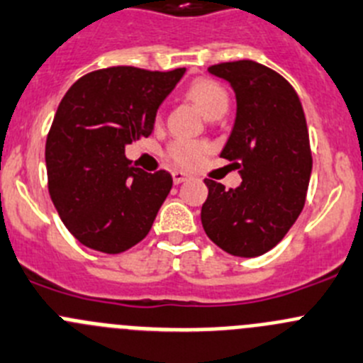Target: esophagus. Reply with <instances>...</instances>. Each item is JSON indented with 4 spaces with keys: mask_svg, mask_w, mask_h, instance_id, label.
Returning <instances> with one entry per match:
<instances>
[{
    "mask_svg": "<svg viewBox=\"0 0 363 363\" xmlns=\"http://www.w3.org/2000/svg\"><path fill=\"white\" fill-rule=\"evenodd\" d=\"M172 177H174L175 184H181V182H184L186 179H188V174H184V172L181 170H175L174 174H172Z\"/></svg>",
    "mask_w": 363,
    "mask_h": 363,
    "instance_id": "1",
    "label": "esophagus"
}]
</instances>
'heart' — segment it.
<instances>
[{
    "mask_svg": "<svg viewBox=\"0 0 363 363\" xmlns=\"http://www.w3.org/2000/svg\"><path fill=\"white\" fill-rule=\"evenodd\" d=\"M188 97L200 108L207 118L211 115L225 113L228 106V94L220 83L213 79H196L189 84ZM209 152V143L202 140L177 138L168 145L167 156L181 167H189Z\"/></svg>",
    "mask_w": 363,
    "mask_h": 363,
    "instance_id": "1",
    "label": "heart"
}]
</instances>
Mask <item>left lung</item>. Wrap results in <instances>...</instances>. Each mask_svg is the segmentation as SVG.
Instances as JSON below:
<instances>
[{"mask_svg": "<svg viewBox=\"0 0 363 363\" xmlns=\"http://www.w3.org/2000/svg\"><path fill=\"white\" fill-rule=\"evenodd\" d=\"M235 94V122L220 156L241 174L228 188L206 179L207 238L230 255L257 257L279 245L300 216L312 174L307 121L286 77L252 60L211 65Z\"/></svg>", "mask_w": 363, "mask_h": 363, "instance_id": "8db88e82", "label": "left lung"}]
</instances>
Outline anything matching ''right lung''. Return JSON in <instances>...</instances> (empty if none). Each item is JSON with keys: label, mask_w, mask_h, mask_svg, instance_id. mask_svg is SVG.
Returning <instances> with one entry per match:
<instances>
[{"label": "right lung", "mask_w": 363, "mask_h": 363, "mask_svg": "<svg viewBox=\"0 0 363 363\" xmlns=\"http://www.w3.org/2000/svg\"><path fill=\"white\" fill-rule=\"evenodd\" d=\"M184 72L110 67L79 77L63 96L45 142L48 186L81 245L121 253L149 234L174 181L135 167L125 145L152 133L157 108Z\"/></svg>", "instance_id": "1"}]
</instances>
